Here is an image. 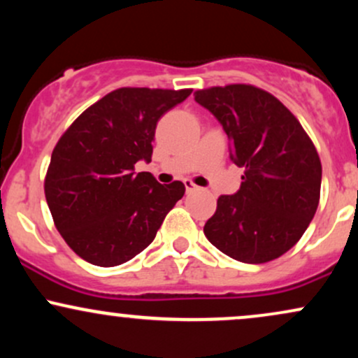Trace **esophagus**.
<instances>
[{
    "label": "esophagus",
    "mask_w": 358,
    "mask_h": 358,
    "mask_svg": "<svg viewBox=\"0 0 358 358\" xmlns=\"http://www.w3.org/2000/svg\"><path fill=\"white\" fill-rule=\"evenodd\" d=\"M183 183H185V188H187V193H192V192H195L196 188H199V187H196L195 183L192 182V180H185Z\"/></svg>",
    "instance_id": "1"
}]
</instances>
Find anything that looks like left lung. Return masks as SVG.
<instances>
[{
  "label": "left lung",
  "instance_id": "8db88e82",
  "mask_svg": "<svg viewBox=\"0 0 358 358\" xmlns=\"http://www.w3.org/2000/svg\"><path fill=\"white\" fill-rule=\"evenodd\" d=\"M193 96L219 119L232 162L244 168L239 192L217 200L205 237L248 264L282 256L318 208L322 162L313 141L281 101L256 85L229 84Z\"/></svg>",
  "mask_w": 358,
  "mask_h": 358
}]
</instances>
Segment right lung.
I'll list each match as a JSON object with an SVG mask.
<instances>
[{
  "label": "right lung",
  "instance_id": "1",
  "mask_svg": "<svg viewBox=\"0 0 358 358\" xmlns=\"http://www.w3.org/2000/svg\"><path fill=\"white\" fill-rule=\"evenodd\" d=\"M192 89L121 87L80 114L53 148L45 199L57 231L77 256L113 268L145 250L185 193L162 185L139 159L151 162L159 117Z\"/></svg>",
  "mask_w": 358,
  "mask_h": 358
}]
</instances>
